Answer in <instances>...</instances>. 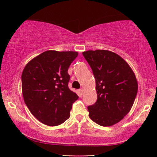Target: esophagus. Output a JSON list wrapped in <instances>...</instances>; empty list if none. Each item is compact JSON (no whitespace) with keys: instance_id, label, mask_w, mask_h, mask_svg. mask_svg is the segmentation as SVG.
Returning a JSON list of instances; mask_svg holds the SVG:
<instances>
[{"instance_id":"obj_1","label":"esophagus","mask_w":157,"mask_h":157,"mask_svg":"<svg viewBox=\"0 0 157 157\" xmlns=\"http://www.w3.org/2000/svg\"><path fill=\"white\" fill-rule=\"evenodd\" d=\"M79 93H80L81 94H83V93H84V89H80L79 90Z\"/></svg>"}]
</instances>
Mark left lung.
<instances>
[{
	"mask_svg": "<svg viewBox=\"0 0 157 157\" xmlns=\"http://www.w3.org/2000/svg\"><path fill=\"white\" fill-rule=\"evenodd\" d=\"M94 73L98 98L89 106V116L95 123L109 127L129 112L138 91L134 71L121 56L107 50L82 52Z\"/></svg>",
	"mask_w": 157,
	"mask_h": 157,
	"instance_id": "1",
	"label": "left lung"
}]
</instances>
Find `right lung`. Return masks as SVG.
<instances>
[{
  "label": "right lung",
  "instance_id": "1",
  "mask_svg": "<svg viewBox=\"0 0 157 157\" xmlns=\"http://www.w3.org/2000/svg\"><path fill=\"white\" fill-rule=\"evenodd\" d=\"M78 55L74 51L47 50L31 59L23 69L24 102L43 124L57 126L70 117L73 103L79 97L68 88V70Z\"/></svg>",
  "mask_w": 157,
  "mask_h": 157
}]
</instances>
